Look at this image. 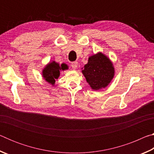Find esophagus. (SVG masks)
<instances>
[{"label": "esophagus", "mask_w": 154, "mask_h": 154, "mask_svg": "<svg viewBox=\"0 0 154 154\" xmlns=\"http://www.w3.org/2000/svg\"><path fill=\"white\" fill-rule=\"evenodd\" d=\"M77 66H78V62H72L71 64V66L73 69H76L77 68Z\"/></svg>", "instance_id": "34e87169"}]
</instances>
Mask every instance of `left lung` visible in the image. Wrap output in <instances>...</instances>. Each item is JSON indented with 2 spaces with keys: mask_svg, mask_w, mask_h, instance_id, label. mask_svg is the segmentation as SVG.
<instances>
[{
  "mask_svg": "<svg viewBox=\"0 0 154 154\" xmlns=\"http://www.w3.org/2000/svg\"><path fill=\"white\" fill-rule=\"evenodd\" d=\"M82 69L87 83L94 91L107 87L115 75L113 62L100 51L90 56Z\"/></svg>",
  "mask_w": 154,
  "mask_h": 154,
  "instance_id": "left-lung-1",
  "label": "left lung"
}]
</instances>
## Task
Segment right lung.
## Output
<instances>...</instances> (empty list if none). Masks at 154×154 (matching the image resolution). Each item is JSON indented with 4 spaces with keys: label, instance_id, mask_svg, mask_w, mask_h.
<instances>
[{
    "label": "right lung",
    "instance_id": "right-lung-1",
    "mask_svg": "<svg viewBox=\"0 0 154 154\" xmlns=\"http://www.w3.org/2000/svg\"><path fill=\"white\" fill-rule=\"evenodd\" d=\"M69 69V66L66 64L62 63L60 64L56 61L49 62L43 68L41 72L43 79L54 86L56 80L58 79L60 71Z\"/></svg>",
    "mask_w": 154,
    "mask_h": 154
}]
</instances>
